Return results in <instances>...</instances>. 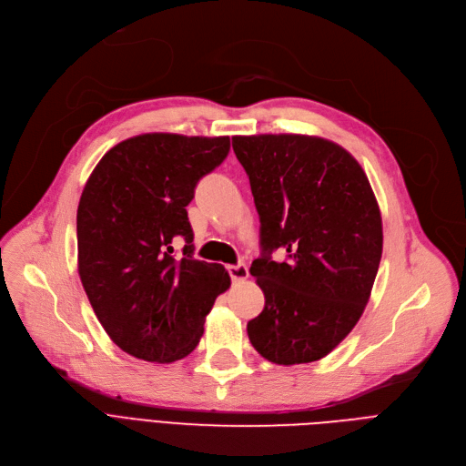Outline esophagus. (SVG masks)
<instances>
[{
	"label": "esophagus",
	"instance_id": "1",
	"mask_svg": "<svg viewBox=\"0 0 466 466\" xmlns=\"http://www.w3.org/2000/svg\"><path fill=\"white\" fill-rule=\"evenodd\" d=\"M228 276L230 279L236 281H246L249 278V270L246 264H236V266H228Z\"/></svg>",
	"mask_w": 466,
	"mask_h": 466
}]
</instances>
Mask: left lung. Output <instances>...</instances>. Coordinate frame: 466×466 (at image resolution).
Listing matches in <instances>:
<instances>
[{"instance_id": "8db88e82", "label": "left lung", "mask_w": 466, "mask_h": 466, "mask_svg": "<svg viewBox=\"0 0 466 466\" xmlns=\"http://www.w3.org/2000/svg\"><path fill=\"white\" fill-rule=\"evenodd\" d=\"M260 218L251 276L264 309L248 323L253 348L276 364L329 355L369 304L378 274L381 213L360 164L329 139L234 136ZM274 250L288 260H271Z\"/></svg>"}]
</instances>
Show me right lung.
I'll return each instance as SVG.
<instances>
[{
	"instance_id": "right-lung-1",
	"label": "right lung",
	"mask_w": 466,
	"mask_h": 466,
	"mask_svg": "<svg viewBox=\"0 0 466 466\" xmlns=\"http://www.w3.org/2000/svg\"><path fill=\"white\" fill-rule=\"evenodd\" d=\"M230 137L141 134L97 162L77 208L79 276L115 344L167 364L204 334L215 299L230 287L220 264L192 257L187 206L198 181L227 158ZM186 239L176 259L173 243Z\"/></svg>"
}]
</instances>
